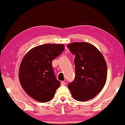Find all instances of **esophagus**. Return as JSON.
<instances>
[{
  "label": "esophagus",
  "instance_id": "esophagus-1",
  "mask_svg": "<svg viewBox=\"0 0 125 125\" xmlns=\"http://www.w3.org/2000/svg\"><path fill=\"white\" fill-rule=\"evenodd\" d=\"M66 85V83H65L64 81H61V86H64V85Z\"/></svg>",
  "mask_w": 125,
  "mask_h": 125
}]
</instances>
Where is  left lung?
Wrapping results in <instances>:
<instances>
[{"label": "left lung", "mask_w": 125, "mask_h": 125, "mask_svg": "<svg viewBox=\"0 0 125 125\" xmlns=\"http://www.w3.org/2000/svg\"><path fill=\"white\" fill-rule=\"evenodd\" d=\"M67 47L75 55L76 76L68 88L74 100L86 101L98 94L107 79V65L100 51L88 42H74Z\"/></svg>", "instance_id": "left-lung-1"}]
</instances>
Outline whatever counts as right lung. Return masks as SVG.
Here are the masks:
<instances>
[{
    "label": "right lung",
    "instance_id": "right-lung-1",
    "mask_svg": "<svg viewBox=\"0 0 125 125\" xmlns=\"http://www.w3.org/2000/svg\"><path fill=\"white\" fill-rule=\"evenodd\" d=\"M63 44H47L32 48L20 64L19 78L22 88L34 100L47 102L52 100L60 85L53 70L52 61L65 48Z\"/></svg>",
    "mask_w": 125,
    "mask_h": 125
}]
</instances>
